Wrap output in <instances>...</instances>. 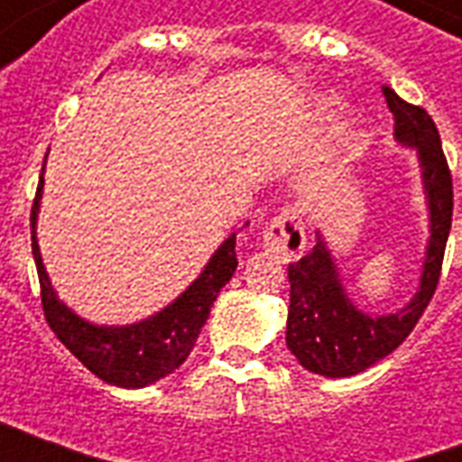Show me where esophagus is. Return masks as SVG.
<instances>
[{"mask_svg":"<svg viewBox=\"0 0 462 462\" xmlns=\"http://www.w3.org/2000/svg\"><path fill=\"white\" fill-rule=\"evenodd\" d=\"M262 245H264V252H270L277 260H300L304 254V247H307V235H304V222H301L300 210H294V208L282 210L267 225V230L262 235Z\"/></svg>","mask_w":462,"mask_h":462,"instance_id":"esophagus-1","label":"esophagus"}]
</instances>
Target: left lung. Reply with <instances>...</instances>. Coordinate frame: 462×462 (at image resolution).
Wrapping results in <instances>:
<instances>
[{
    "instance_id": "8db88e82",
    "label": "left lung",
    "mask_w": 462,
    "mask_h": 462,
    "mask_svg": "<svg viewBox=\"0 0 462 462\" xmlns=\"http://www.w3.org/2000/svg\"><path fill=\"white\" fill-rule=\"evenodd\" d=\"M388 111L393 114L396 141L416 148L420 178L428 202L430 237L420 284L413 300L393 314H366L348 300L341 284L339 267L331 257L327 240L317 232V245L307 257L290 264V317L287 346L301 366L319 376H354L398 348L426 311L440 280L450 217H453V178L448 171L440 135L433 118L420 106L406 104L383 86Z\"/></svg>"
}]
</instances>
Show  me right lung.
<instances>
[{"instance_id": "add662e5", "label": "right lung", "mask_w": 462, "mask_h": 462, "mask_svg": "<svg viewBox=\"0 0 462 462\" xmlns=\"http://www.w3.org/2000/svg\"><path fill=\"white\" fill-rule=\"evenodd\" d=\"M46 162V161H44ZM44 190V171L39 178L34 205H32V254H34L39 284H42V307L49 327L91 374L121 388H143L161 381L185 358L190 356L195 341L200 337L205 321L210 317L212 301L232 280L237 270L235 235L222 242L200 277L182 291L165 310L155 311L148 319L128 327H98L81 319L56 297L49 282L39 242H36V215Z\"/></svg>"}]
</instances>
